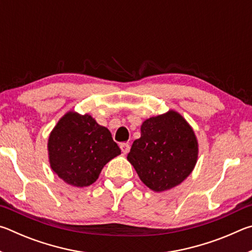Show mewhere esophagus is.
Masks as SVG:
<instances>
[{"label":"esophagus","instance_id":"obj_1","mask_svg":"<svg viewBox=\"0 0 252 252\" xmlns=\"http://www.w3.org/2000/svg\"><path fill=\"white\" fill-rule=\"evenodd\" d=\"M120 148H121V150H122L123 153H125V155H126V153L130 151V144L129 143L122 142V143H120Z\"/></svg>","mask_w":252,"mask_h":252}]
</instances>
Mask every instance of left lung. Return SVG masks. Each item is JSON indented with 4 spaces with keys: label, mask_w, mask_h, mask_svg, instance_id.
<instances>
[{
    "label": "left lung",
    "mask_w": 252,
    "mask_h": 252,
    "mask_svg": "<svg viewBox=\"0 0 252 252\" xmlns=\"http://www.w3.org/2000/svg\"><path fill=\"white\" fill-rule=\"evenodd\" d=\"M198 158L194 132L180 114L169 111L152 117L141 126L127 155L139 178L151 190H169L192 171Z\"/></svg>",
    "instance_id": "1"
}]
</instances>
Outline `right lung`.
<instances>
[{"instance_id":"right-lung-1","label":"right lung","mask_w":252,"mask_h":252,"mask_svg":"<svg viewBox=\"0 0 252 252\" xmlns=\"http://www.w3.org/2000/svg\"><path fill=\"white\" fill-rule=\"evenodd\" d=\"M51 168L66 183L88 187L96 181L104 165L121 153L110 131L89 114L69 112L49 138Z\"/></svg>"}]
</instances>
